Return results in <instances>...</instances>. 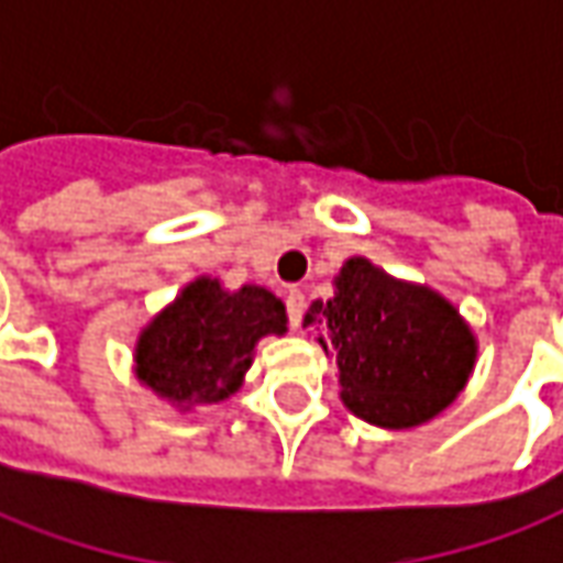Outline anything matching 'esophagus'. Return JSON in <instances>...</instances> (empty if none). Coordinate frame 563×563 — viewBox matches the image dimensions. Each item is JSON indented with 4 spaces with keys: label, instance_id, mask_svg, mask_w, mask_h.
Segmentation results:
<instances>
[{
    "label": "esophagus",
    "instance_id": "esophagus-1",
    "mask_svg": "<svg viewBox=\"0 0 563 563\" xmlns=\"http://www.w3.org/2000/svg\"><path fill=\"white\" fill-rule=\"evenodd\" d=\"M286 313H289V325L301 329V317H305V292L301 289H289L286 292Z\"/></svg>",
    "mask_w": 563,
    "mask_h": 563
}]
</instances>
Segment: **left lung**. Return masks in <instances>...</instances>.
<instances>
[{"mask_svg":"<svg viewBox=\"0 0 563 563\" xmlns=\"http://www.w3.org/2000/svg\"><path fill=\"white\" fill-rule=\"evenodd\" d=\"M305 322L325 332L320 344L338 360L344 405L387 430L445 411L475 365V338L457 308L368 258H347L335 298L313 301Z\"/></svg>","mask_w":563,"mask_h":563,"instance_id":"8db88e82","label":"left lung"}]
</instances>
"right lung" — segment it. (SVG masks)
I'll list each match as a JSON object with an SVG mask.
<instances>
[{
  "instance_id": "add662e5",
  "label": "right lung",
  "mask_w": 563,
  "mask_h": 563,
  "mask_svg": "<svg viewBox=\"0 0 563 563\" xmlns=\"http://www.w3.org/2000/svg\"><path fill=\"white\" fill-rule=\"evenodd\" d=\"M283 332L277 295L262 286L225 292L219 280L200 277L143 329L136 377L183 408L222 402L243 384L255 341Z\"/></svg>"
}]
</instances>
